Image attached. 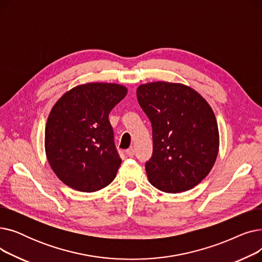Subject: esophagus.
Listing matches in <instances>:
<instances>
[{"mask_svg":"<svg viewBox=\"0 0 262 262\" xmlns=\"http://www.w3.org/2000/svg\"><path fill=\"white\" fill-rule=\"evenodd\" d=\"M126 155H127L128 157H130V158L134 157V155H135V149H134L133 147L126 149Z\"/></svg>","mask_w":262,"mask_h":262,"instance_id":"1","label":"esophagus"}]
</instances>
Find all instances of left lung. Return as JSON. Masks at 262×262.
<instances>
[{
	"label": "left lung",
	"instance_id": "obj_1",
	"mask_svg": "<svg viewBox=\"0 0 262 262\" xmlns=\"http://www.w3.org/2000/svg\"><path fill=\"white\" fill-rule=\"evenodd\" d=\"M137 99L152 123L148 182L167 193L194 188L209 174L219 152V129L210 105L192 88L175 82L140 85Z\"/></svg>",
	"mask_w": 262,
	"mask_h": 262
}]
</instances>
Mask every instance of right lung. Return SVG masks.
Here are the masks:
<instances>
[{"instance_id":"right-lung-1","label":"right lung","mask_w":262,"mask_h":262,"mask_svg":"<svg viewBox=\"0 0 262 262\" xmlns=\"http://www.w3.org/2000/svg\"><path fill=\"white\" fill-rule=\"evenodd\" d=\"M126 94L122 85L89 82L66 92L54 105L45 146L52 170L63 184L94 192L115 180L122 160L108 116Z\"/></svg>"}]
</instances>
